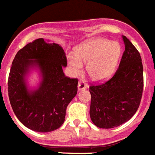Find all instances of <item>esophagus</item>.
I'll list each match as a JSON object with an SVG mask.
<instances>
[{"instance_id": "1", "label": "esophagus", "mask_w": 155, "mask_h": 155, "mask_svg": "<svg viewBox=\"0 0 155 155\" xmlns=\"http://www.w3.org/2000/svg\"><path fill=\"white\" fill-rule=\"evenodd\" d=\"M87 83H85L84 81H79L78 85V91H81V90H84L85 88H87Z\"/></svg>"}]
</instances>
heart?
Wrapping results in <instances>:
<instances>
[{"label":"heart","instance_id":"obj_1","mask_svg":"<svg viewBox=\"0 0 155 155\" xmlns=\"http://www.w3.org/2000/svg\"><path fill=\"white\" fill-rule=\"evenodd\" d=\"M74 57H68L71 73L80 75L83 65L87 64L88 76L95 81H102L113 74L122 55V47L118 42L103 38L90 39L75 47Z\"/></svg>","mask_w":155,"mask_h":155}]
</instances>
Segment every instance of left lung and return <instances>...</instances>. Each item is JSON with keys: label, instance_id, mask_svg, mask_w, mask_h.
<instances>
[{"label": "left lung", "instance_id": "8db88e82", "mask_svg": "<svg viewBox=\"0 0 155 155\" xmlns=\"http://www.w3.org/2000/svg\"><path fill=\"white\" fill-rule=\"evenodd\" d=\"M125 51L113 78L103 84H93L90 117L102 129L119 127L136 113L141 101L143 87V64L140 53L123 35Z\"/></svg>", "mask_w": 155, "mask_h": 155}]
</instances>
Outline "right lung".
I'll use <instances>...</instances> for the list:
<instances>
[{"label":"right lung","mask_w":155,"mask_h":155,"mask_svg":"<svg viewBox=\"0 0 155 155\" xmlns=\"http://www.w3.org/2000/svg\"><path fill=\"white\" fill-rule=\"evenodd\" d=\"M67 57L63 48L39 38L19 50L12 62L8 81V97L14 113L31 130L50 132L65 120L68 104L78 92L77 78L64 75ZM37 68L41 81L36 90H29L26 76Z\"/></svg>","instance_id":"1"}]
</instances>
